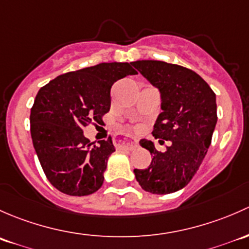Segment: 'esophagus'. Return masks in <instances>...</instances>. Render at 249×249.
<instances>
[{
  "label": "esophagus",
  "instance_id": "obj_1",
  "mask_svg": "<svg viewBox=\"0 0 249 249\" xmlns=\"http://www.w3.org/2000/svg\"><path fill=\"white\" fill-rule=\"evenodd\" d=\"M117 146L121 148H127V150H134L135 147H138V142H133V140H128V139H124L120 140Z\"/></svg>",
  "mask_w": 249,
  "mask_h": 249
}]
</instances>
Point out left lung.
I'll return each mask as SVG.
<instances>
[{
    "mask_svg": "<svg viewBox=\"0 0 249 249\" xmlns=\"http://www.w3.org/2000/svg\"><path fill=\"white\" fill-rule=\"evenodd\" d=\"M132 66L160 91L162 112L152 134L170 142L160 152L151 140H140L152 162L146 169H134L135 178L152 194L174 193L191 182L211 145L216 94L199 74L182 66L153 60L135 61Z\"/></svg>",
    "mask_w": 249,
    "mask_h": 249,
    "instance_id": "obj_1",
    "label": "left lung"
}]
</instances>
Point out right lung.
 <instances>
[{
	"label": "right lung",
	"instance_id": "right-lung-1",
	"mask_svg": "<svg viewBox=\"0 0 249 249\" xmlns=\"http://www.w3.org/2000/svg\"><path fill=\"white\" fill-rule=\"evenodd\" d=\"M132 63H99L62 74L38 91L31 109L33 147L50 183L62 193L84 196L102 187L111 138L94 145L83 128L110 110L114 83L135 75Z\"/></svg>",
	"mask_w": 249,
	"mask_h": 249
}]
</instances>
